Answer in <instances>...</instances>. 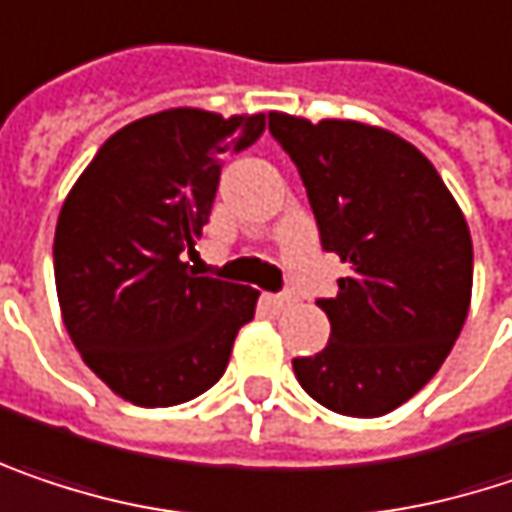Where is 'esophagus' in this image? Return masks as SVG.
Instances as JSON below:
<instances>
[{"label":"esophagus","instance_id":"1","mask_svg":"<svg viewBox=\"0 0 512 512\" xmlns=\"http://www.w3.org/2000/svg\"><path fill=\"white\" fill-rule=\"evenodd\" d=\"M269 304L278 307V310H287L290 304H296V293H278V296H269Z\"/></svg>","mask_w":512,"mask_h":512}]
</instances>
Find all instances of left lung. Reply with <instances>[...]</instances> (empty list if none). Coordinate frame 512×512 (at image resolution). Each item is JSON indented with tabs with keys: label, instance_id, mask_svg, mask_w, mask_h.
Returning <instances> with one entry per match:
<instances>
[{
	"label": "left lung",
	"instance_id": "obj_1",
	"mask_svg": "<svg viewBox=\"0 0 512 512\" xmlns=\"http://www.w3.org/2000/svg\"><path fill=\"white\" fill-rule=\"evenodd\" d=\"M299 166L322 249L349 263L328 346L293 372L322 407L372 419L419 393L442 366L472 302V237L440 172L398 134L354 122L269 114Z\"/></svg>",
	"mask_w": 512,
	"mask_h": 512
}]
</instances>
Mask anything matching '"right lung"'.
<instances>
[{
  "instance_id": "add662e5",
  "label": "right lung",
  "mask_w": 512,
  "mask_h": 512,
  "mask_svg": "<svg viewBox=\"0 0 512 512\" xmlns=\"http://www.w3.org/2000/svg\"><path fill=\"white\" fill-rule=\"evenodd\" d=\"M266 128L263 114L169 108L128 122L87 163L55 228V287L84 363L125 401L172 407L210 390L252 322L257 290L196 275L228 152Z\"/></svg>"
}]
</instances>
